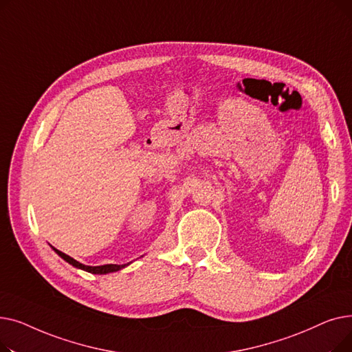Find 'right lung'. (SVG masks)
I'll return each instance as SVG.
<instances>
[{"label":"right lung","mask_w":352,"mask_h":352,"mask_svg":"<svg viewBox=\"0 0 352 352\" xmlns=\"http://www.w3.org/2000/svg\"><path fill=\"white\" fill-rule=\"evenodd\" d=\"M54 251L57 252V254H58L61 258H64V260H65L67 263H69L71 265H74V267H76V268H81V270H84V271H88V272H91V274H108V272H114V271H118V270L124 268L125 265H128V264H124V265L107 264V265H98V267H89V265H84V264H81V263L76 261V260H74V258H71L69 255H67V254H64V252L58 251L57 248H54Z\"/></svg>","instance_id":"1"}]
</instances>
